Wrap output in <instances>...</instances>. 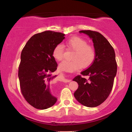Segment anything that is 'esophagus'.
<instances>
[{
    "instance_id": "esophagus-1",
    "label": "esophagus",
    "mask_w": 132,
    "mask_h": 132,
    "mask_svg": "<svg viewBox=\"0 0 132 132\" xmlns=\"http://www.w3.org/2000/svg\"><path fill=\"white\" fill-rule=\"evenodd\" d=\"M70 81H71V80H65V82H70Z\"/></svg>"
}]
</instances>
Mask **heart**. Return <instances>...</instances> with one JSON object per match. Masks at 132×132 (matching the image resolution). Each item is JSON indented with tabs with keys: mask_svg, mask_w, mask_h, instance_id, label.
<instances>
[{
	"mask_svg": "<svg viewBox=\"0 0 132 132\" xmlns=\"http://www.w3.org/2000/svg\"><path fill=\"white\" fill-rule=\"evenodd\" d=\"M67 45L74 51L72 61H63L59 64L60 70L73 72L81 67L87 68L90 66L96 58V51L92 46L87 45L86 40L78 36H73L66 42ZM52 56L56 61H61L64 57V49L61 44H58L52 51Z\"/></svg>",
	"mask_w": 132,
	"mask_h": 132,
	"instance_id": "1",
	"label": "heart"
}]
</instances>
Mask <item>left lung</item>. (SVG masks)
<instances>
[{
  "label": "left lung",
  "instance_id": "obj_1",
  "mask_svg": "<svg viewBox=\"0 0 132 132\" xmlns=\"http://www.w3.org/2000/svg\"><path fill=\"white\" fill-rule=\"evenodd\" d=\"M92 39L96 51V58L90 67L83 71L82 76H76L73 81L78 87L74 93L79 103L88 107H95L106 100L112 90L117 73L114 50L104 36L98 32L84 30L79 31Z\"/></svg>",
  "mask_w": 132,
  "mask_h": 132
}]
</instances>
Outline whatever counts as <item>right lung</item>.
Here are the masks:
<instances>
[{
	"mask_svg": "<svg viewBox=\"0 0 132 132\" xmlns=\"http://www.w3.org/2000/svg\"><path fill=\"white\" fill-rule=\"evenodd\" d=\"M64 36L50 31L36 34L22 51L18 71L21 92L27 102L37 109L50 108L57 100L51 88L56 77L52 73L58 66L52 51L64 39Z\"/></svg>",
	"mask_w": 132,
	"mask_h": 132,
	"instance_id": "right-lung-1",
	"label": "right lung"
}]
</instances>
